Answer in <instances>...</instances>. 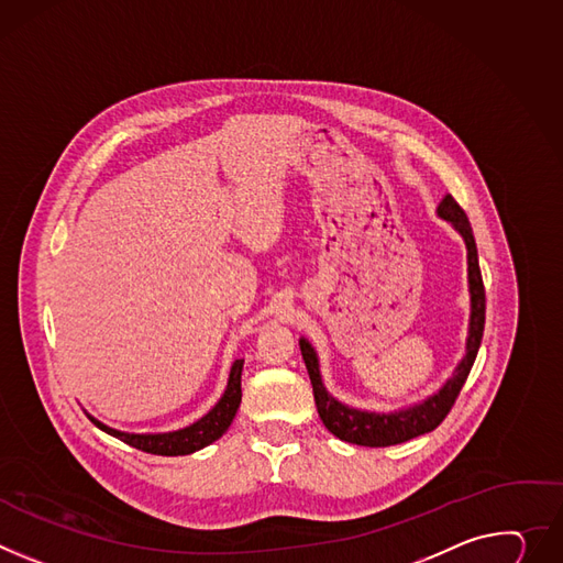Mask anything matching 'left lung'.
Masks as SVG:
<instances>
[{
  "instance_id": "8db88e82",
  "label": "left lung",
  "mask_w": 563,
  "mask_h": 563,
  "mask_svg": "<svg viewBox=\"0 0 563 563\" xmlns=\"http://www.w3.org/2000/svg\"><path fill=\"white\" fill-rule=\"evenodd\" d=\"M438 216L463 235L467 244V278H470V300H472V312H470V332H467V352L463 356V362L457 364L453 375L446 379V384L431 397H427L420 404H413L408 408H401V411L393 413H375V411H362V408H352L345 406L343 401L334 399L328 388L323 386L321 371H319V356L317 350L308 339H300V354L302 362L308 366L312 390H314V401H317V411L330 433H334L339 440L352 442V444H362V446H390L399 444L411 438H418L422 433L433 431L451 411V406L455 404L460 390H463L470 371L476 362V354L483 341V330H485V287H483V276L478 267V249L476 240L472 233V224L465 216V211L460 209V203L451 197L444 195L438 207Z\"/></svg>"
}]
</instances>
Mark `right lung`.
Masks as SVG:
<instances>
[{
    "instance_id": "add662e5",
    "label": "right lung",
    "mask_w": 563,
    "mask_h": 563,
    "mask_svg": "<svg viewBox=\"0 0 563 563\" xmlns=\"http://www.w3.org/2000/svg\"><path fill=\"white\" fill-rule=\"evenodd\" d=\"M242 366L244 360H235L231 366V375H229V384L224 395L220 397V401L211 408V411L199 418L197 422H192L190 427H184L179 431H168V433H125V431H117L103 422H98L96 418L87 416L100 431H106L114 438H119L121 442L141 449L145 453H155V455H186L192 451H199L203 446H209L211 442H216L218 438L224 435V431L231 427L240 401H242Z\"/></svg>"
}]
</instances>
